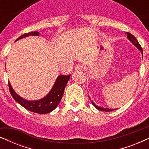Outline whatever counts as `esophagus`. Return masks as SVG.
<instances>
[{
  "label": "esophagus",
  "instance_id": "1",
  "mask_svg": "<svg viewBox=\"0 0 149 149\" xmlns=\"http://www.w3.org/2000/svg\"><path fill=\"white\" fill-rule=\"evenodd\" d=\"M83 66L81 64H77L76 65V66H75V70L76 71L81 70H83Z\"/></svg>",
  "mask_w": 149,
  "mask_h": 149
}]
</instances>
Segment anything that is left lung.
I'll list each match as a JSON object with an SVG mask.
<instances>
[{"label": "left lung", "mask_w": 149, "mask_h": 149, "mask_svg": "<svg viewBox=\"0 0 149 149\" xmlns=\"http://www.w3.org/2000/svg\"><path fill=\"white\" fill-rule=\"evenodd\" d=\"M125 34H127V38H128V40H129L133 44L134 46L136 47H137V48L138 49H139V50L140 51V52H141V54H142V58H143V52H142V47H141V46L140 45L139 42H138V40H137V39H136V38L135 36H134V35H132V34L129 33V32H126ZM89 98L90 99V97H89ZM91 103H92V104H93V106H94V107H95V108H96L97 109L100 110V111H106V112H109V111H114V109H107V108H103V107H98V106H97L96 104H95L94 102H92L91 100Z\"/></svg>", "instance_id": "1"}]
</instances>
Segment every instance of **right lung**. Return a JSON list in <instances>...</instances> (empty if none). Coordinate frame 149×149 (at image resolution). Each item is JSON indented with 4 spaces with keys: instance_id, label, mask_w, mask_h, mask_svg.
Returning <instances> with one entry per match:
<instances>
[{
    "instance_id": "add662e5",
    "label": "right lung",
    "mask_w": 149,
    "mask_h": 149,
    "mask_svg": "<svg viewBox=\"0 0 149 149\" xmlns=\"http://www.w3.org/2000/svg\"><path fill=\"white\" fill-rule=\"evenodd\" d=\"M29 36H39V32L36 31L26 33L19 36L16 40V41ZM70 74L68 76H66V75L58 76L52 89L47 93V95H46L42 98L36 100H28L22 97L14 91L10 82H9V91L13 99L28 111L38 114H47L53 111L58 107L62 99L64 89L68 80L70 79Z\"/></svg>"
}]
</instances>
